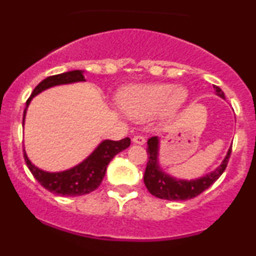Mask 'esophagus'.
Returning <instances> with one entry per match:
<instances>
[{"label": "esophagus", "instance_id": "1", "mask_svg": "<svg viewBox=\"0 0 256 256\" xmlns=\"http://www.w3.org/2000/svg\"><path fill=\"white\" fill-rule=\"evenodd\" d=\"M132 142L138 144H144L146 140H144V138H142V136H135V138H132Z\"/></svg>", "mask_w": 256, "mask_h": 256}]
</instances>
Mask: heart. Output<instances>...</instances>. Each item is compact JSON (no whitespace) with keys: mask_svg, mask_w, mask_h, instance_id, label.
Instances as JSON below:
<instances>
[{"mask_svg":"<svg viewBox=\"0 0 256 256\" xmlns=\"http://www.w3.org/2000/svg\"><path fill=\"white\" fill-rule=\"evenodd\" d=\"M187 99L186 88L157 82L124 88L118 95V105L131 120L144 121L154 115L168 120L176 116Z\"/></svg>","mask_w":256,"mask_h":256,"instance_id":"heart-1","label":"heart"}]
</instances>
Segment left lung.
<instances>
[{
	"mask_svg": "<svg viewBox=\"0 0 256 256\" xmlns=\"http://www.w3.org/2000/svg\"><path fill=\"white\" fill-rule=\"evenodd\" d=\"M216 96L226 100V95L222 92L219 86L214 85ZM160 144L161 138L154 136L147 141V154H148V162H147L146 171H144V182L148 192L152 196L161 200H186L200 196V193L208 190L224 172L228 164L229 157L232 154V146L229 147L226 157L222 164L216 170L202 177L193 178V180H183L177 178L164 170L160 164Z\"/></svg>",
	"mask_w": 256,
	"mask_h": 256,
	"instance_id": "1",
	"label": "left lung"
}]
</instances>
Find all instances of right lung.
<instances>
[{
  "instance_id": "obj_1",
  "label": "right lung",
  "mask_w": 256,
  "mask_h": 256,
  "mask_svg": "<svg viewBox=\"0 0 256 256\" xmlns=\"http://www.w3.org/2000/svg\"><path fill=\"white\" fill-rule=\"evenodd\" d=\"M85 82L84 70H72L66 73L56 74L46 78L40 82L33 90L32 95L26 102V109L23 112V125H24L26 114L28 106L34 96L43 92L50 88L58 85H68L74 82ZM131 141L128 138H122L120 141L102 140L95 147L94 151L82 160V162L68 170L59 172H48L42 168H38L34 164H32L28 158L24 150V161L28 168L32 172L36 180L49 192L54 194L63 196V197H76V196L88 194L96 190L102 183V178L106 174L108 164L118 154L130 146Z\"/></svg>"
}]
</instances>
